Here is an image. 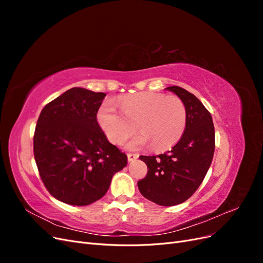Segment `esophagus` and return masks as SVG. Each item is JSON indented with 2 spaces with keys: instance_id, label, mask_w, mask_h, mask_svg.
<instances>
[{
  "instance_id": "esophagus-1",
  "label": "esophagus",
  "mask_w": 263,
  "mask_h": 263,
  "mask_svg": "<svg viewBox=\"0 0 263 263\" xmlns=\"http://www.w3.org/2000/svg\"><path fill=\"white\" fill-rule=\"evenodd\" d=\"M127 158H128V161H133V160H136L138 158L137 154H127Z\"/></svg>"
}]
</instances>
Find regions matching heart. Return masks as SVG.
Returning a JSON list of instances; mask_svg holds the SVG:
<instances>
[{"label": "heart", "mask_w": 263, "mask_h": 263, "mask_svg": "<svg viewBox=\"0 0 263 263\" xmlns=\"http://www.w3.org/2000/svg\"><path fill=\"white\" fill-rule=\"evenodd\" d=\"M119 109L112 102H105L98 112V122L108 140L121 144L134 130L137 133L126 142L129 149H139L151 144L163 150L180 140L186 126V108L176 95L140 92L119 102Z\"/></svg>", "instance_id": "1"}]
</instances>
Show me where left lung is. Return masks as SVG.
<instances>
[{
  "instance_id": "8db88e82",
  "label": "left lung",
  "mask_w": 263,
  "mask_h": 263,
  "mask_svg": "<svg viewBox=\"0 0 263 263\" xmlns=\"http://www.w3.org/2000/svg\"><path fill=\"white\" fill-rule=\"evenodd\" d=\"M176 93L186 108V126L171 150L159 156H140L147 176L138 189L147 200L162 206L185 202L201 185L213 160L215 128L211 113L195 95L183 87H166Z\"/></svg>"
}]
</instances>
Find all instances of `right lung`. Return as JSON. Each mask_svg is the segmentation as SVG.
Returning a JSON list of instances; mask_svg holds the SVG:
<instances>
[{"instance_id": "right-lung-1", "label": "right lung", "mask_w": 263, "mask_h": 263, "mask_svg": "<svg viewBox=\"0 0 263 263\" xmlns=\"http://www.w3.org/2000/svg\"><path fill=\"white\" fill-rule=\"evenodd\" d=\"M105 93L72 87L38 117L34 157L39 176L57 200L84 206L105 195L127 156L107 140L97 114Z\"/></svg>"}]
</instances>
